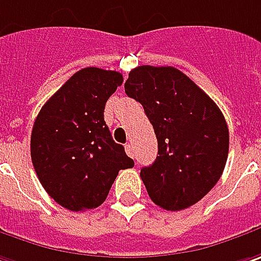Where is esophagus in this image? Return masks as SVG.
<instances>
[{
	"instance_id": "34e87169",
	"label": "esophagus",
	"mask_w": 261,
	"mask_h": 261,
	"mask_svg": "<svg viewBox=\"0 0 261 261\" xmlns=\"http://www.w3.org/2000/svg\"><path fill=\"white\" fill-rule=\"evenodd\" d=\"M125 152H127V154H128L130 158H134V144L131 142L125 144Z\"/></svg>"
}]
</instances>
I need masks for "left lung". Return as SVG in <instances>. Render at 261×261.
I'll list each match as a JSON object with an SVG mask.
<instances>
[{
  "instance_id": "obj_1",
  "label": "left lung",
  "mask_w": 261,
  "mask_h": 261,
  "mask_svg": "<svg viewBox=\"0 0 261 261\" xmlns=\"http://www.w3.org/2000/svg\"><path fill=\"white\" fill-rule=\"evenodd\" d=\"M158 139L156 161L140 171L154 204L184 210L219 181L228 159L229 131L218 105L174 67L140 65L125 82Z\"/></svg>"
}]
</instances>
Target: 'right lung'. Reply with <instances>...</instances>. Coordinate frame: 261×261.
<instances>
[{"label":"right lung","mask_w":261,"mask_h":261,"mask_svg":"<svg viewBox=\"0 0 261 261\" xmlns=\"http://www.w3.org/2000/svg\"><path fill=\"white\" fill-rule=\"evenodd\" d=\"M122 74L87 67L73 74L35 119L30 154L42 187L73 212L100 206L121 169L134 166L103 119Z\"/></svg>","instance_id":"right-lung-1"}]
</instances>
